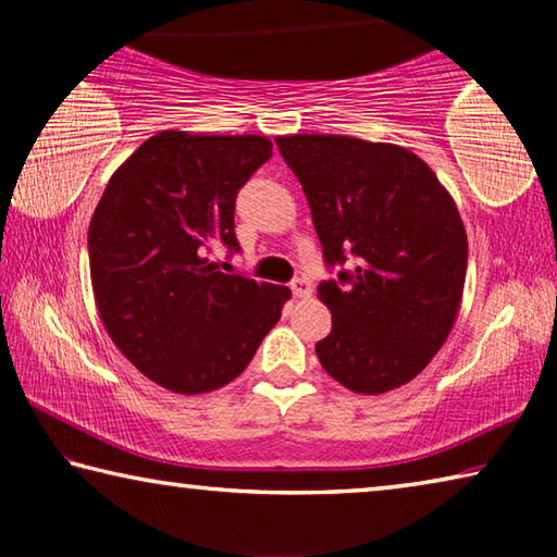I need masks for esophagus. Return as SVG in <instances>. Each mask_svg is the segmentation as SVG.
I'll use <instances>...</instances> for the list:
<instances>
[{"instance_id":"34e87169","label":"esophagus","mask_w":557,"mask_h":557,"mask_svg":"<svg viewBox=\"0 0 557 557\" xmlns=\"http://www.w3.org/2000/svg\"><path fill=\"white\" fill-rule=\"evenodd\" d=\"M289 287H292V295H295L297 299L312 295V282H309L307 277H297Z\"/></svg>"}]
</instances>
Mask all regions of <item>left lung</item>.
<instances>
[{"instance_id": "left-lung-1", "label": "left lung", "mask_w": 557, "mask_h": 557, "mask_svg": "<svg viewBox=\"0 0 557 557\" xmlns=\"http://www.w3.org/2000/svg\"><path fill=\"white\" fill-rule=\"evenodd\" d=\"M299 178L329 268L332 332L319 363L354 393L410 383L447 342L467 277V231L435 172L410 149L342 135L275 139Z\"/></svg>"}]
</instances>
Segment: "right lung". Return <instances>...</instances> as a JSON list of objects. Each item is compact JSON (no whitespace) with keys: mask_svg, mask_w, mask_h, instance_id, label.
Instances as JSON below:
<instances>
[{"mask_svg":"<svg viewBox=\"0 0 557 557\" xmlns=\"http://www.w3.org/2000/svg\"><path fill=\"white\" fill-rule=\"evenodd\" d=\"M272 157L260 135L164 129L102 191L88 228L106 332L149 381L182 395L223 388L277 324L287 287L225 275L209 252L240 250L235 196Z\"/></svg>","mask_w":557,"mask_h":557,"instance_id":"add662e5","label":"right lung"}]
</instances>
